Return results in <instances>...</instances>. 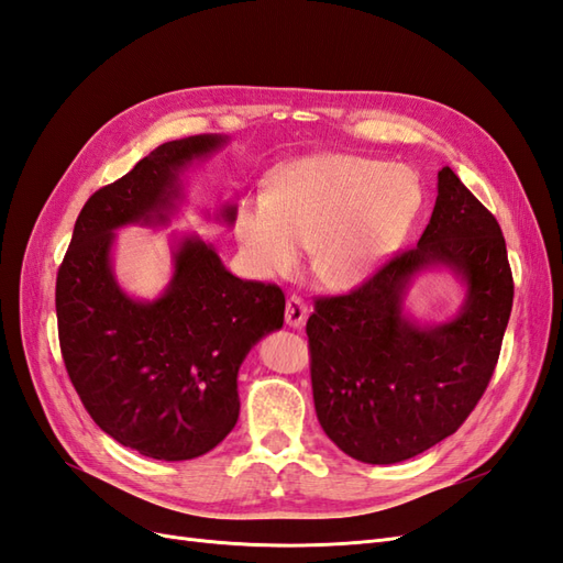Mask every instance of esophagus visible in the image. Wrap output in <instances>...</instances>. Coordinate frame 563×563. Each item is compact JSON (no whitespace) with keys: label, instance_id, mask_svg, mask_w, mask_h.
<instances>
[{"label":"esophagus","instance_id":"esophagus-1","mask_svg":"<svg viewBox=\"0 0 563 563\" xmlns=\"http://www.w3.org/2000/svg\"><path fill=\"white\" fill-rule=\"evenodd\" d=\"M307 316H309V307L305 305V299L299 297H287V305H285V323L290 328H305L307 323Z\"/></svg>","mask_w":563,"mask_h":563}]
</instances>
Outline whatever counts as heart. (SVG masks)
I'll return each instance as SVG.
<instances>
[{"instance_id":"b5f03b06","label":"heart","mask_w":563,"mask_h":563,"mask_svg":"<svg viewBox=\"0 0 563 563\" xmlns=\"http://www.w3.org/2000/svg\"><path fill=\"white\" fill-rule=\"evenodd\" d=\"M421 187L405 166L354 154L287 164L268 195L244 199L235 233L264 276H290L311 250L313 273L333 290L362 285L405 240Z\"/></svg>"}]
</instances>
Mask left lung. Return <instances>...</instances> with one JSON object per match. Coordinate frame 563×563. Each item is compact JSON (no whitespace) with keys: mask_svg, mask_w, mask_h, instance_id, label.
Returning a JSON list of instances; mask_svg holds the SVG:
<instances>
[{"mask_svg":"<svg viewBox=\"0 0 563 563\" xmlns=\"http://www.w3.org/2000/svg\"><path fill=\"white\" fill-rule=\"evenodd\" d=\"M428 267H450L467 285L462 311L435 327L404 313L410 280ZM511 301L501 228L444 166L419 244L350 295L316 299L307 335L325 435L364 464H397L450 438L493 378Z\"/></svg>","mask_w":563,"mask_h":563,"instance_id":"obj_1","label":"left lung"}]
</instances>
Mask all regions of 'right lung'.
<instances>
[{
    "label": "right lung",
    "instance_id": "add662e5",
    "mask_svg": "<svg viewBox=\"0 0 563 563\" xmlns=\"http://www.w3.org/2000/svg\"><path fill=\"white\" fill-rule=\"evenodd\" d=\"M225 142H164L97 190L56 273L62 356L80 401L107 435L158 461L207 454L235 428L238 371L285 319L278 285L233 276L197 235L173 244V276L156 299L131 297L113 276L117 230L166 225L183 201L180 173ZM235 216L225 205L216 219L233 225Z\"/></svg>",
    "mask_w": 563,
    "mask_h": 563
}]
</instances>
